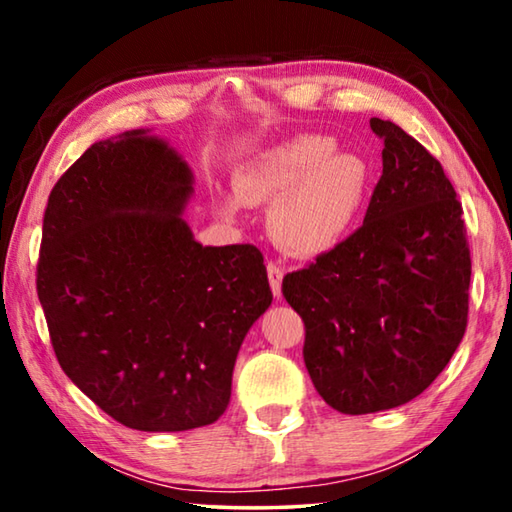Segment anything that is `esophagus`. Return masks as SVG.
Here are the masks:
<instances>
[{
	"mask_svg": "<svg viewBox=\"0 0 512 512\" xmlns=\"http://www.w3.org/2000/svg\"><path fill=\"white\" fill-rule=\"evenodd\" d=\"M266 271H268V282H271V289L275 293V298L282 296V277H284V268L275 262H268L266 264Z\"/></svg>",
	"mask_w": 512,
	"mask_h": 512,
	"instance_id": "1",
	"label": "esophagus"
}]
</instances>
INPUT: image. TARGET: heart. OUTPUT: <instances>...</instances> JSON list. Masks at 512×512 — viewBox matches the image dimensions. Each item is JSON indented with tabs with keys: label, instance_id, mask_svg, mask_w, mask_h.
Returning a JSON list of instances; mask_svg holds the SVG:
<instances>
[{
	"label": "heart",
	"instance_id": "b5f03b06",
	"mask_svg": "<svg viewBox=\"0 0 512 512\" xmlns=\"http://www.w3.org/2000/svg\"><path fill=\"white\" fill-rule=\"evenodd\" d=\"M368 185L366 160L336 151L332 135L307 133L241 164L232 178L235 196L221 198V212L273 203L268 225L277 244L296 255H323L357 223Z\"/></svg>",
	"mask_w": 512,
	"mask_h": 512
}]
</instances>
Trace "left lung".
<instances>
[{
  "label": "left lung",
  "instance_id": "1",
  "mask_svg": "<svg viewBox=\"0 0 512 512\" xmlns=\"http://www.w3.org/2000/svg\"><path fill=\"white\" fill-rule=\"evenodd\" d=\"M384 171L366 219L282 280L305 320V366L332 409H395L431 386L467 327L470 248L440 162L393 121L370 119Z\"/></svg>",
  "mask_w": 512,
  "mask_h": 512
}]
</instances>
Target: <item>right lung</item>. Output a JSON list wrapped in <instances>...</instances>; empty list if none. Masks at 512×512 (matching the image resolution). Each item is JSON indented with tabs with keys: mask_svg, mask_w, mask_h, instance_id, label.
Segmentation results:
<instances>
[{
	"mask_svg": "<svg viewBox=\"0 0 512 512\" xmlns=\"http://www.w3.org/2000/svg\"><path fill=\"white\" fill-rule=\"evenodd\" d=\"M194 173L151 131L94 142L51 189L38 298L65 375L137 431L228 409L232 370L271 307L255 246H203L183 212Z\"/></svg>",
	"mask_w": 512,
	"mask_h": 512,
	"instance_id": "obj_1",
	"label": "right lung"
}]
</instances>
